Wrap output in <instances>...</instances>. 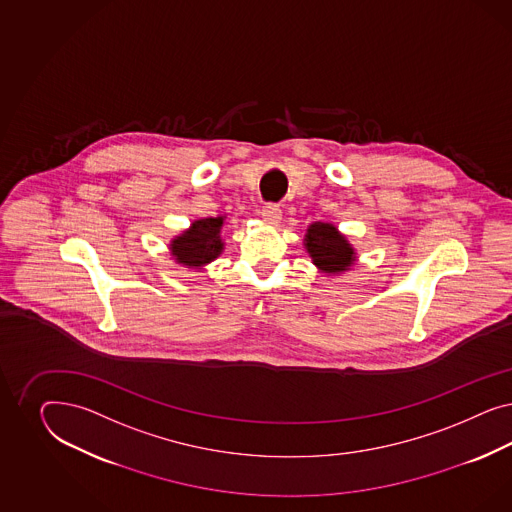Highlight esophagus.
<instances>
[{"label": "esophagus", "instance_id": "34e87169", "mask_svg": "<svg viewBox=\"0 0 512 512\" xmlns=\"http://www.w3.org/2000/svg\"><path fill=\"white\" fill-rule=\"evenodd\" d=\"M261 216H263L264 221L276 225L279 219H281V208H279L278 204H274V202H266L263 208H261Z\"/></svg>", "mask_w": 512, "mask_h": 512}]
</instances>
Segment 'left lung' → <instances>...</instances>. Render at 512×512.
Returning a JSON list of instances; mask_svg holds the SVG:
<instances>
[{
    "mask_svg": "<svg viewBox=\"0 0 512 512\" xmlns=\"http://www.w3.org/2000/svg\"><path fill=\"white\" fill-rule=\"evenodd\" d=\"M306 248L313 263L325 272H343L355 261V253L347 244L345 236H341L336 227L328 223L311 225L306 238Z\"/></svg>",
    "mask_w": 512,
    "mask_h": 512,
    "instance_id": "8db88e82",
    "label": "left lung"
}]
</instances>
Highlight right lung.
<instances>
[{
  "label": "right lung",
  "instance_id": "obj_1",
  "mask_svg": "<svg viewBox=\"0 0 512 512\" xmlns=\"http://www.w3.org/2000/svg\"><path fill=\"white\" fill-rule=\"evenodd\" d=\"M223 225V217L199 219L191 225V229L172 240V255L178 263L186 266H202L214 261L223 249L219 231Z\"/></svg>",
  "mask_w": 512,
  "mask_h": 512
}]
</instances>
